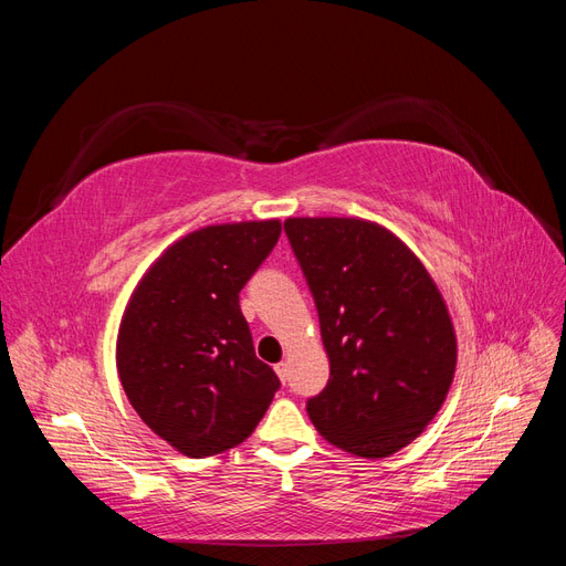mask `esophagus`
<instances>
[{
    "mask_svg": "<svg viewBox=\"0 0 566 566\" xmlns=\"http://www.w3.org/2000/svg\"><path fill=\"white\" fill-rule=\"evenodd\" d=\"M276 373H279V380L285 385V380H287V364L281 361V364L276 366Z\"/></svg>",
    "mask_w": 566,
    "mask_h": 566,
    "instance_id": "34e87169",
    "label": "esophagus"
}]
</instances>
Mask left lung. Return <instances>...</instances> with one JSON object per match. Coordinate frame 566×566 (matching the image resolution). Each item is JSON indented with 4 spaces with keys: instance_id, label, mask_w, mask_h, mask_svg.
Masks as SVG:
<instances>
[{
    "instance_id": "1",
    "label": "left lung",
    "mask_w": 566,
    "mask_h": 566,
    "mask_svg": "<svg viewBox=\"0 0 566 566\" xmlns=\"http://www.w3.org/2000/svg\"><path fill=\"white\" fill-rule=\"evenodd\" d=\"M331 380L306 410L333 447L387 458L418 439L451 389L458 342L437 283L401 238L358 217H290Z\"/></svg>"
}]
</instances>
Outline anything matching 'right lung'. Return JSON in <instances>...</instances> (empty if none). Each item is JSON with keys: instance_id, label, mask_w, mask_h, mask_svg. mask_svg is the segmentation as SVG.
Returning a JSON list of instances; mask_svg holds the SVG:
<instances>
[{"instance_id": "1", "label": "right lung", "mask_w": 566, "mask_h": 566, "mask_svg": "<svg viewBox=\"0 0 566 566\" xmlns=\"http://www.w3.org/2000/svg\"><path fill=\"white\" fill-rule=\"evenodd\" d=\"M279 235V219L188 233L148 266L125 306L119 382L150 430L188 458L243 443L281 387L254 356L238 304Z\"/></svg>"}]
</instances>
